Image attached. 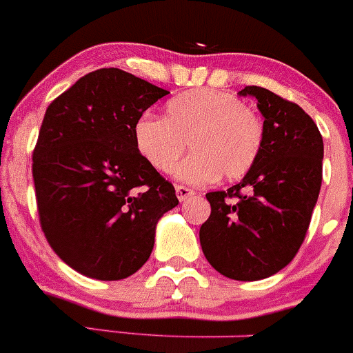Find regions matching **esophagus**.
<instances>
[{
  "instance_id": "1",
  "label": "esophagus",
  "mask_w": 353,
  "mask_h": 353,
  "mask_svg": "<svg viewBox=\"0 0 353 353\" xmlns=\"http://www.w3.org/2000/svg\"><path fill=\"white\" fill-rule=\"evenodd\" d=\"M176 194L177 198H179V201H186V199H190L191 196H194V191L190 190V188L186 186H176Z\"/></svg>"
}]
</instances>
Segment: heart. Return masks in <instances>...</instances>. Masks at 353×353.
Here are the masks:
<instances>
[{"mask_svg": "<svg viewBox=\"0 0 353 353\" xmlns=\"http://www.w3.org/2000/svg\"><path fill=\"white\" fill-rule=\"evenodd\" d=\"M133 138L138 154L159 172L176 167L188 141L193 154L177 167L176 176L206 184L220 176L241 179L256 165L265 145V123L237 95L194 88L170 99L165 117L141 116Z\"/></svg>", "mask_w": 353, "mask_h": 353, "instance_id": "1", "label": "heart"}]
</instances>
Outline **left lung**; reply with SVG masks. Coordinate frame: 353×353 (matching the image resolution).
<instances>
[{
  "instance_id": "obj_1",
  "label": "left lung",
  "mask_w": 353,
  "mask_h": 353,
  "mask_svg": "<svg viewBox=\"0 0 353 353\" xmlns=\"http://www.w3.org/2000/svg\"><path fill=\"white\" fill-rule=\"evenodd\" d=\"M239 94L258 101L265 145L239 184L206 193L212 213L199 243L216 272L252 282L285 268L304 243L321 190L323 137L295 102L256 85Z\"/></svg>"
}]
</instances>
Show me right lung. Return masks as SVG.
<instances>
[{"instance_id": "add662e5", "label": "right lung", "mask_w": 353, "mask_h": 353, "mask_svg": "<svg viewBox=\"0 0 353 353\" xmlns=\"http://www.w3.org/2000/svg\"><path fill=\"white\" fill-rule=\"evenodd\" d=\"M169 92L117 68L81 77L49 104L32 155L41 229L78 273L121 280L150 258L172 183L138 154L134 123Z\"/></svg>"}]
</instances>
